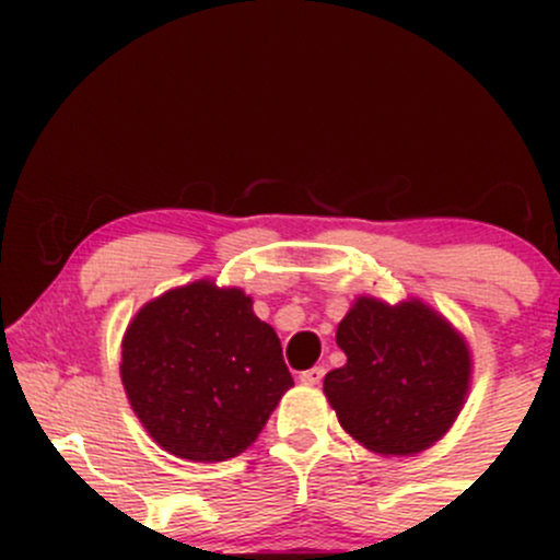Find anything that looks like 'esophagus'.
Segmentation results:
<instances>
[{
    "instance_id": "1",
    "label": "esophagus",
    "mask_w": 560,
    "mask_h": 560,
    "mask_svg": "<svg viewBox=\"0 0 560 560\" xmlns=\"http://www.w3.org/2000/svg\"><path fill=\"white\" fill-rule=\"evenodd\" d=\"M324 365H313V369H307V371H302L300 374V382L305 384V387H313V384H318L320 378H324Z\"/></svg>"
}]
</instances>
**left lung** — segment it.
Listing matches in <instances>:
<instances>
[{
	"instance_id": "left-lung-1",
	"label": "left lung",
	"mask_w": 560,
	"mask_h": 560,
	"mask_svg": "<svg viewBox=\"0 0 560 560\" xmlns=\"http://www.w3.org/2000/svg\"><path fill=\"white\" fill-rule=\"evenodd\" d=\"M347 363L324 378L339 423L376 455H419L450 432L471 389V347L419 298L361 294L337 326Z\"/></svg>"
}]
</instances>
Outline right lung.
<instances>
[{"label": "right lung", "mask_w": 560, "mask_h": 560, "mask_svg": "<svg viewBox=\"0 0 560 560\" xmlns=\"http://www.w3.org/2000/svg\"><path fill=\"white\" fill-rule=\"evenodd\" d=\"M120 382L171 455L218 464L258 440L292 374L273 326L240 287H173L139 307L120 342Z\"/></svg>", "instance_id": "add662e5"}]
</instances>
